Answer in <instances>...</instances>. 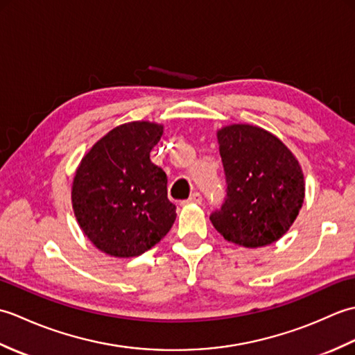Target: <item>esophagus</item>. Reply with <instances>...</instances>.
I'll list each match as a JSON object with an SVG mask.
<instances>
[{
    "mask_svg": "<svg viewBox=\"0 0 355 355\" xmlns=\"http://www.w3.org/2000/svg\"><path fill=\"white\" fill-rule=\"evenodd\" d=\"M202 201V197L200 192H193L189 198H187L186 201H183V205H201Z\"/></svg>",
    "mask_w": 355,
    "mask_h": 355,
    "instance_id": "1",
    "label": "esophagus"
}]
</instances>
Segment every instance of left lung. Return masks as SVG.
Masks as SVG:
<instances>
[{"label":"left lung","mask_w":355,"mask_h":355,"mask_svg":"<svg viewBox=\"0 0 355 355\" xmlns=\"http://www.w3.org/2000/svg\"><path fill=\"white\" fill-rule=\"evenodd\" d=\"M216 137L227 193L210 221L238 245L275 243L302 207L305 182L299 162L276 135L258 126L229 125Z\"/></svg>","instance_id":"8db88e82"}]
</instances>
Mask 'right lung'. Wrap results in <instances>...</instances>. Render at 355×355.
<instances>
[{
    "instance_id": "obj_1",
    "label": "right lung",
    "mask_w": 355,
    "mask_h": 355,
    "mask_svg": "<svg viewBox=\"0 0 355 355\" xmlns=\"http://www.w3.org/2000/svg\"><path fill=\"white\" fill-rule=\"evenodd\" d=\"M163 126L131 122L111 130L82 158L71 187L76 220L101 252L139 256L166 236L175 221L168 177L149 154Z\"/></svg>"
}]
</instances>
